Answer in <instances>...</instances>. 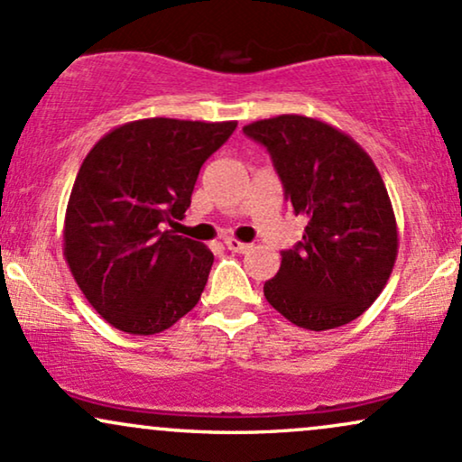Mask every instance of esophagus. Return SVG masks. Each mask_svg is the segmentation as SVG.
Returning <instances> with one entry per match:
<instances>
[{
  "instance_id": "obj_1",
  "label": "esophagus",
  "mask_w": 462,
  "mask_h": 462,
  "mask_svg": "<svg viewBox=\"0 0 462 462\" xmlns=\"http://www.w3.org/2000/svg\"><path fill=\"white\" fill-rule=\"evenodd\" d=\"M226 247L230 249V252H236V254H245V252H249V249H252L249 243L238 241V238H226Z\"/></svg>"
}]
</instances>
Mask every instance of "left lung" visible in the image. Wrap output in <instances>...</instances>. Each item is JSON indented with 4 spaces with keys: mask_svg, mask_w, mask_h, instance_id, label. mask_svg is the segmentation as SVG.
<instances>
[{
    "mask_svg": "<svg viewBox=\"0 0 462 462\" xmlns=\"http://www.w3.org/2000/svg\"><path fill=\"white\" fill-rule=\"evenodd\" d=\"M243 132L267 147L284 198L309 219L264 282V298L306 330L354 321L383 293L397 258L393 206L374 161L352 136L310 116L280 115Z\"/></svg>",
    "mask_w": 462,
    "mask_h": 462,
    "instance_id": "8db88e82",
    "label": "left lung"
}]
</instances>
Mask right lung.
I'll use <instances>...</instances> for the list:
<instances>
[{
    "mask_svg": "<svg viewBox=\"0 0 462 462\" xmlns=\"http://www.w3.org/2000/svg\"><path fill=\"white\" fill-rule=\"evenodd\" d=\"M235 128L236 121H130L84 158L62 249L84 298L116 330L162 332L199 301L213 252L167 226L187 213L201 164Z\"/></svg>",
    "mask_w": 462,
    "mask_h": 462,
    "instance_id": "obj_1",
    "label": "right lung"
}]
</instances>
